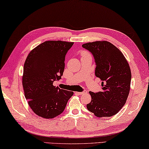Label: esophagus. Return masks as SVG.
<instances>
[{
  "label": "esophagus",
  "instance_id": "obj_1",
  "mask_svg": "<svg viewBox=\"0 0 149 149\" xmlns=\"http://www.w3.org/2000/svg\"><path fill=\"white\" fill-rule=\"evenodd\" d=\"M87 93V91H84V92H77V94H79V95L84 94V93Z\"/></svg>",
  "mask_w": 149,
  "mask_h": 149
}]
</instances>
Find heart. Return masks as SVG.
<instances>
[{"label":"heart","instance_id":"1","mask_svg":"<svg viewBox=\"0 0 149 149\" xmlns=\"http://www.w3.org/2000/svg\"><path fill=\"white\" fill-rule=\"evenodd\" d=\"M88 54H90L88 53L87 51H86V50H83V51H82L81 52H80V55H81L82 57V56H86V55H88Z\"/></svg>","mask_w":149,"mask_h":149}]
</instances>
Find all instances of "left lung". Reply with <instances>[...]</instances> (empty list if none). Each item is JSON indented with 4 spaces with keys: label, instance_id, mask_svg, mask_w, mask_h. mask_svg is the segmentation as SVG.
Segmentation results:
<instances>
[{
    "label": "left lung",
    "instance_id": "8db88e82",
    "mask_svg": "<svg viewBox=\"0 0 149 149\" xmlns=\"http://www.w3.org/2000/svg\"><path fill=\"white\" fill-rule=\"evenodd\" d=\"M94 57L95 76L102 80V91L90 92L92 101L88 110L100 118L115 115L123 107L128 97L132 73L122 52L106 40L82 44Z\"/></svg>",
    "mask_w": 149,
    "mask_h": 149
}]
</instances>
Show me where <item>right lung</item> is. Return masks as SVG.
Instances as JSON below:
<instances>
[{
  "label": "right lung",
  "instance_id": "add662e5",
  "mask_svg": "<svg viewBox=\"0 0 149 149\" xmlns=\"http://www.w3.org/2000/svg\"><path fill=\"white\" fill-rule=\"evenodd\" d=\"M73 44L46 41L33 49L26 58L22 77L25 97L32 111L42 118H54L61 114L74 93L53 85L61 79L65 56Z\"/></svg>",
  "mask_w": 149,
  "mask_h": 149
}]
</instances>
